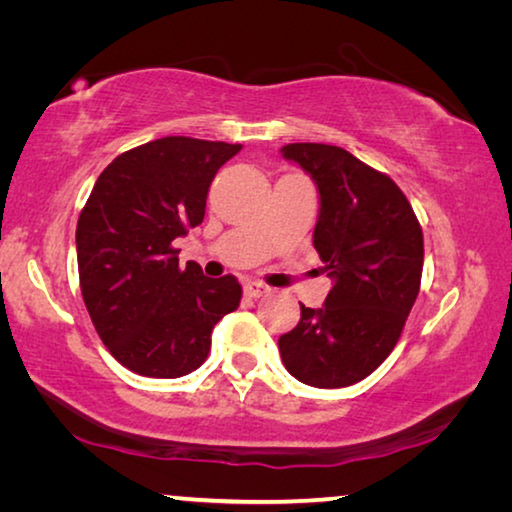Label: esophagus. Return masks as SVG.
<instances>
[{
  "label": "esophagus",
  "instance_id": "esophagus-1",
  "mask_svg": "<svg viewBox=\"0 0 512 512\" xmlns=\"http://www.w3.org/2000/svg\"><path fill=\"white\" fill-rule=\"evenodd\" d=\"M244 291H246L248 298H262V296H266V293L271 291V289H268L266 284H262V282H246V284H244Z\"/></svg>",
  "mask_w": 512,
  "mask_h": 512
}]
</instances>
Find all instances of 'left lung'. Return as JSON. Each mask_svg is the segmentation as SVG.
Listing matches in <instances>:
<instances>
[{
	"mask_svg": "<svg viewBox=\"0 0 512 512\" xmlns=\"http://www.w3.org/2000/svg\"><path fill=\"white\" fill-rule=\"evenodd\" d=\"M318 187L314 248L332 289L280 336L284 368L307 386L343 388L375 372L400 341L420 291L424 241L409 198L341 146H282Z\"/></svg>",
	"mask_w": 512,
	"mask_h": 512,
	"instance_id": "8db88e82",
	"label": "left lung"
}]
</instances>
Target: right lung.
<instances>
[{
    "label": "right lung",
    "instance_id": "1",
    "mask_svg": "<svg viewBox=\"0 0 512 512\" xmlns=\"http://www.w3.org/2000/svg\"><path fill=\"white\" fill-rule=\"evenodd\" d=\"M241 144L162 137L117 155L76 225L83 302L99 339L142 377L203 366L212 329L241 302L235 275L205 277L173 246L203 223L207 189Z\"/></svg>",
    "mask_w": 512,
    "mask_h": 512
}]
</instances>
